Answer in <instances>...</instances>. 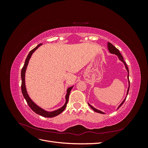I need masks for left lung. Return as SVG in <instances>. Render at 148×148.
Here are the masks:
<instances>
[{"label": "left lung", "mask_w": 148, "mask_h": 148, "mask_svg": "<svg viewBox=\"0 0 148 148\" xmlns=\"http://www.w3.org/2000/svg\"><path fill=\"white\" fill-rule=\"evenodd\" d=\"M107 49H108V50H109V52H110V53H112V54H115V55L117 56L118 57V58H119V59L121 62H123V64H124V65H125V69H126V70H127V72H128L127 78H128V88L127 92V96H126V97H125V98L124 99V100L122 102V103H121V104L119 105V106L118 107V108H117V109H118L119 108V107L123 104L124 102H125V99H126V98H127V95H128V94L129 88H130L129 70H128V66H127V65L126 63H125V61H124V60H123V57H122V54H121L120 52V51H119V49H117L116 48L114 45H112V44H111L110 42H108V43H107ZM88 105L89 106V107H90L94 111L96 112L100 113V114H104V113L103 112H102V111H101V110H98V109H97L95 108V107H94L93 106H92L90 104H89V103H88Z\"/></svg>", "instance_id": "1"}]
</instances>
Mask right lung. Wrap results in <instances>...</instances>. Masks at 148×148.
<instances>
[{"instance_id":"1","label":"right lung","mask_w":148,"mask_h":148,"mask_svg":"<svg viewBox=\"0 0 148 148\" xmlns=\"http://www.w3.org/2000/svg\"><path fill=\"white\" fill-rule=\"evenodd\" d=\"M42 44H39L35 48H34L33 50H31L29 53H28V55L26 57V59L25 60V64L23 68L21 69V92L22 94H23V96L25 97V100L27 102V104H28V106H29L30 108L32 109L35 113H36L37 114H39L40 115L42 116V117H48V118H51V117H54L56 116L59 115L60 114H61L62 112H63L65 107L66 106L67 103H68L69 101V95H70V91L71 90V89L73 88V86H71L70 88H69L67 89L66 90V96H65V103L64 104V105L62 106V107H60V109L56 110H53L52 112H49L47 111L46 110L43 109L41 107H40L39 106H38L36 103L34 102V101H33V100L31 99L29 97L28 94L27 92V91H26V85H25V73H26V69H27V66L29 63V60L30 59V58L32 56L33 53H34V52L36 50V49L42 45Z\"/></svg>"}]
</instances>
